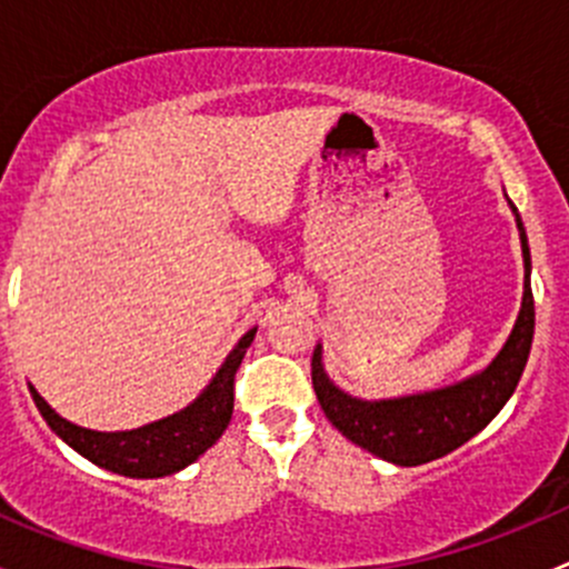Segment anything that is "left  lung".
Segmentation results:
<instances>
[{
  "label": "left lung",
  "mask_w": 569,
  "mask_h": 569,
  "mask_svg": "<svg viewBox=\"0 0 569 569\" xmlns=\"http://www.w3.org/2000/svg\"><path fill=\"white\" fill-rule=\"evenodd\" d=\"M515 220H518L526 261L523 306H520V317L515 321L509 341L503 343L498 358L481 375L443 388V391L388 401H360L338 391L327 380L325 369H321V347L313 349V391H317L325 416L330 418V423L343 438H349L355 446L371 451V455L382 457V460L412 468V465L432 462L438 457L451 455L501 412V407L518 388L533 341L529 239H526L518 211H515Z\"/></svg>",
  "instance_id": "8db88e82"
}]
</instances>
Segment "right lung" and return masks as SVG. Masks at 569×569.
<instances>
[{
	"label": "right lung",
	"mask_w": 569,
	"mask_h": 569,
	"mask_svg": "<svg viewBox=\"0 0 569 569\" xmlns=\"http://www.w3.org/2000/svg\"><path fill=\"white\" fill-rule=\"evenodd\" d=\"M252 336H256V330L244 332L242 341L237 343V349L228 355L222 369L217 371L211 386L187 410L162 418L157 423H148V427L131 429V432L82 429L57 416L32 386L30 393L46 423L90 462L101 465L112 473L131 476V479H159V476H170L198 460L228 429L233 416V382H237V371L252 343Z\"/></svg>",
	"instance_id": "right-lung-1"
}]
</instances>
